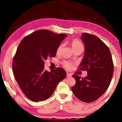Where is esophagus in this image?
Here are the masks:
<instances>
[{
	"mask_svg": "<svg viewBox=\"0 0 122 122\" xmlns=\"http://www.w3.org/2000/svg\"><path fill=\"white\" fill-rule=\"evenodd\" d=\"M66 76H67V77H68V78L71 77V74H70V73H69V72H66Z\"/></svg>",
	"mask_w": 122,
	"mask_h": 122,
	"instance_id": "obj_1",
	"label": "esophagus"
}]
</instances>
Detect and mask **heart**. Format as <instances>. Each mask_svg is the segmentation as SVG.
<instances>
[{
  "label": "heart",
  "instance_id": "1",
  "mask_svg": "<svg viewBox=\"0 0 122 122\" xmlns=\"http://www.w3.org/2000/svg\"><path fill=\"white\" fill-rule=\"evenodd\" d=\"M70 44H71V46L72 48L73 51H74L76 49H78V48H82L83 47L82 44V43H81L80 41L78 40V39H73L70 42ZM62 48V44H61L58 46L57 49H56V53H57V54H60V52H61ZM62 64L65 68H66L67 70H70L71 68L72 65V64L71 62L66 61H62Z\"/></svg>",
  "mask_w": 122,
  "mask_h": 122
}]
</instances>
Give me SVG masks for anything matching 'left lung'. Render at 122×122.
I'll list each match as a JSON object with an SVG mask.
<instances>
[{
    "instance_id": "8db88e82",
    "label": "left lung",
    "mask_w": 122,
    "mask_h": 122,
    "mask_svg": "<svg viewBox=\"0 0 122 122\" xmlns=\"http://www.w3.org/2000/svg\"><path fill=\"white\" fill-rule=\"evenodd\" d=\"M81 38L85 52L78 70L86 71L88 75L82 78L73 75L76 84L72 91L81 101L90 103L99 98L108 88L113 74V62L108 47L98 37L84 33Z\"/></svg>"
}]
</instances>
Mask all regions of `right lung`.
I'll list each match as a JSON object with an SVG mask.
<instances>
[{
	"mask_svg": "<svg viewBox=\"0 0 122 122\" xmlns=\"http://www.w3.org/2000/svg\"><path fill=\"white\" fill-rule=\"evenodd\" d=\"M66 37V34L39 30L20 41L13 60V72L19 87L29 99L46 101L66 77V72L62 68L48 72L44 66V60L56 56L57 47Z\"/></svg>",
	"mask_w": 122,
	"mask_h": 122,
	"instance_id": "add662e5",
	"label": "right lung"
}]
</instances>
